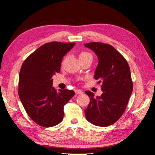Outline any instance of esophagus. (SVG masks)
Here are the masks:
<instances>
[{"label": "esophagus", "mask_w": 155, "mask_h": 155, "mask_svg": "<svg viewBox=\"0 0 155 155\" xmlns=\"http://www.w3.org/2000/svg\"><path fill=\"white\" fill-rule=\"evenodd\" d=\"M75 93H77V94H78V95H81V94H83V91L79 90V89H77V90H75Z\"/></svg>", "instance_id": "obj_1"}]
</instances>
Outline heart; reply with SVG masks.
Segmentation results:
<instances>
[{
	"label": "heart",
	"instance_id": "heart-1",
	"mask_svg": "<svg viewBox=\"0 0 155 155\" xmlns=\"http://www.w3.org/2000/svg\"><path fill=\"white\" fill-rule=\"evenodd\" d=\"M78 57H79V59L81 61V60H86V59H93V56L89 52H87V51H82L79 53V55H78Z\"/></svg>",
	"mask_w": 155,
	"mask_h": 155
}]
</instances>
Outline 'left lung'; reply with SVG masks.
<instances>
[{
    "label": "left lung",
    "mask_w": 155,
    "mask_h": 155,
    "mask_svg": "<svg viewBox=\"0 0 155 155\" xmlns=\"http://www.w3.org/2000/svg\"><path fill=\"white\" fill-rule=\"evenodd\" d=\"M84 45L98 57L95 79L101 83L104 91L97 98L89 91H85L91 99L84 114L94 125L109 126L120 119L128 105L133 90L130 69L125 58L111 45L91 42Z\"/></svg>",
    "instance_id": "obj_1"
}]
</instances>
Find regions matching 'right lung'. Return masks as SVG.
<instances>
[{
    "label": "right lung",
    "instance_id": "right-lung-1",
    "mask_svg": "<svg viewBox=\"0 0 155 155\" xmlns=\"http://www.w3.org/2000/svg\"><path fill=\"white\" fill-rule=\"evenodd\" d=\"M75 45L51 41L38 48L23 62L19 72L18 94L29 117L39 126L60 123L64 106L74 95L72 90L51 87L52 76L60 72L64 56Z\"/></svg>",
    "mask_w": 155,
    "mask_h": 155
}]
</instances>
